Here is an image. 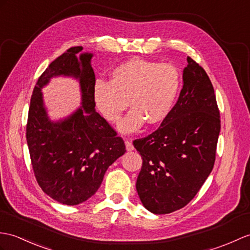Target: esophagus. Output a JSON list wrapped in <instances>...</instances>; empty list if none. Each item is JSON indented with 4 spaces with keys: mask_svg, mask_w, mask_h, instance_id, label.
<instances>
[{
    "mask_svg": "<svg viewBox=\"0 0 250 250\" xmlns=\"http://www.w3.org/2000/svg\"><path fill=\"white\" fill-rule=\"evenodd\" d=\"M125 149L127 150V151H132V150H134V146H133V144H132L130 139L125 138Z\"/></svg>",
    "mask_w": 250,
    "mask_h": 250,
    "instance_id": "34e87169",
    "label": "esophagus"
}]
</instances>
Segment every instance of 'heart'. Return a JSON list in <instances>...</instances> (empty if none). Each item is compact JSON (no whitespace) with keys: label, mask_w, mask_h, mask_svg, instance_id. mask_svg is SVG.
<instances>
[{"label":"heart","mask_w":250,"mask_h":250,"mask_svg":"<svg viewBox=\"0 0 250 250\" xmlns=\"http://www.w3.org/2000/svg\"><path fill=\"white\" fill-rule=\"evenodd\" d=\"M181 88V75L170 63L132 57L116 66L109 81L98 80L92 89L95 105L111 124L120 119L129 102L131 111L120 121L125 134L138 132L145 124L156 126L168 118Z\"/></svg>","instance_id":"heart-1"}]
</instances>
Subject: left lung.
<instances>
[{"instance_id": "1", "label": "left lung", "mask_w": 250, "mask_h": 250, "mask_svg": "<svg viewBox=\"0 0 250 250\" xmlns=\"http://www.w3.org/2000/svg\"><path fill=\"white\" fill-rule=\"evenodd\" d=\"M182 79V89L168 118L152 134L133 143L143 159L137 194L154 214L187 206L215 162L220 119L213 85L190 57Z\"/></svg>"}]
</instances>
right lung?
Returning <instances> with one entry per match:
<instances>
[{"label": "right lung", "mask_w": 250, "mask_h": 250, "mask_svg": "<svg viewBox=\"0 0 250 250\" xmlns=\"http://www.w3.org/2000/svg\"><path fill=\"white\" fill-rule=\"evenodd\" d=\"M92 56L82 46H74L52 62L35 85L28 109L26 142L35 177L46 195L67 206L94 196L107 168L125 152L123 138L96 112ZM61 76L78 81L81 106L52 121L42 88Z\"/></svg>", "instance_id": "1"}]
</instances>
